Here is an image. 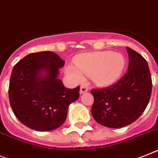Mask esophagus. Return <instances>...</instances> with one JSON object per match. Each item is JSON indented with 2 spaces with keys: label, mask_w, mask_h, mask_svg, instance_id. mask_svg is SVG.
Here are the masks:
<instances>
[{
  "label": "esophagus",
  "mask_w": 158,
  "mask_h": 158,
  "mask_svg": "<svg viewBox=\"0 0 158 158\" xmlns=\"http://www.w3.org/2000/svg\"><path fill=\"white\" fill-rule=\"evenodd\" d=\"M88 91V88L87 86H81V88H80V93H85Z\"/></svg>",
  "instance_id": "34e87169"
}]
</instances>
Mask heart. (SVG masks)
Segmentation results:
<instances>
[{
	"label": "heart",
	"mask_w": 158,
	"mask_h": 158,
	"mask_svg": "<svg viewBox=\"0 0 158 158\" xmlns=\"http://www.w3.org/2000/svg\"><path fill=\"white\" fill-rule=\"evenodd\" d=\"M76 67L68 66L66 73L75 83L84 79L83 75L91 76L99 86H107L120 78L126 66L125 57L121 53L104 51L79 55L75 60Z\"/></svg>",
	"instance_id": "1"
}]
</instances>
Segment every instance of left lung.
I'll list each match as a JSON object with an SVG mask.
<instances>
[{
    "mask_svg": "<svg viewBox=\"0 0 158 158\" xmlns=\"http://www.w3.org/2000/svg\"><path fill=\"white\" fill-rule=\"evenodd\" d=\"M128 71L116 83L92 89L94 102L92 114L99 124L118 128L134 123L148 106L152 92V78L148 62L135 50L127 47Z\"/></svg>",
    "mask_w": 158,
    "mask_h": 158,
    "instance_id": "obj_1",
    "label": "left lung"
}]
</instances>
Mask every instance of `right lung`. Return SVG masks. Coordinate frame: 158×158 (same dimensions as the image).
<instances>
[{
	"instance_id": "1",
	"label": "right lung",
	"mask_w": 158,
	"mask_h": 158,
	"mask_svg": "<svg viewBox=\"0 0 158 158\" xmlns=\"http://www.w3.org/2000/svg\"><path fill=\"white\" fill-rule=\"evenodd\" d=\"M65 61L50 51L27 55L14 66L9 86L16 118L39 131L57 129L66 121L68 107L79 97V86L68 89L57 78Z\"/></svg>"
}]
</instances>
